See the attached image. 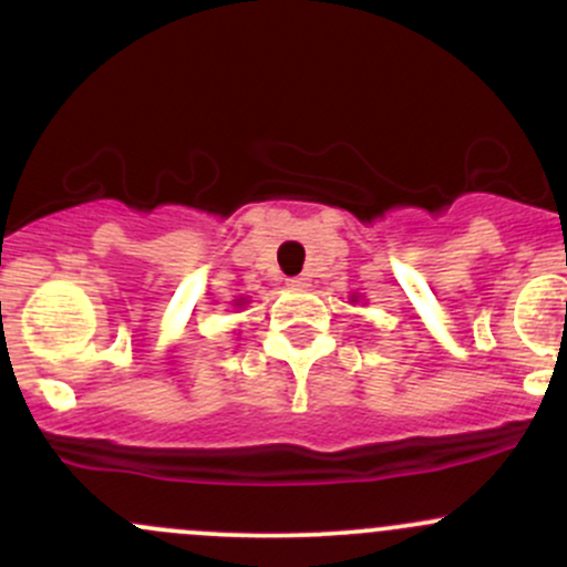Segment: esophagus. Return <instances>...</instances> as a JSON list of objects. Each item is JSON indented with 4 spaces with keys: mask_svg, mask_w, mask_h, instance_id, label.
<instances>
[{
    "mask_svg": "<svg viewBox=\"0 0 567 567\" xmlns=\"http://www.w3.org/2000/svg\"><path fill=\"white\" fill-rule=\"evenodd\" d=\"M286 286H289V289H308V286H310V278H308V276L286 278Z\"/></svg>",
    "mask_w": 567,
    "mask_h": 567,
    "instance_id": "obj_1",
    "label": "esophagus"
}]
</instances>
